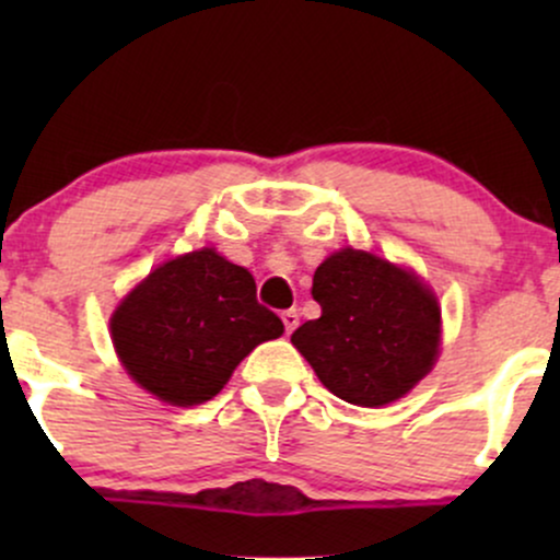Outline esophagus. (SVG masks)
I'll list each match as a JSON object with an SVG mask.
<instances>
[{
    "instance_id": "34e87169",
    "label": "esophagus",
    "mask_w": 560,
    "mask_h": 560,
    "mask_svg": "<svg viewBox=\"0 0 560 560\" xmlns=\"http://www.w3.org/2000/svg\"><path fill=\"white\" fill-rule=\"evenodd\" d=\"M281 320H284L287 334H292L294 329H298V324H300V313L294 311V307H289V311L281 313Z\"/></svg>"
}]
</instances>
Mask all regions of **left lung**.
<instances>
[{
  "instance_id": "left-lung-1",
  "label": "left lung",
  "mask_w": 560,
  "mask_h": 560,
  "mask_svg": "<svg viewBox=\"0 0 560 560\" xmlns=\"http://www.w3.org/2000/svg\"><path fill=\"white\" fill-rule=\"evenodd\" d=\"M316 320L292 334L331 395L361 408L400 400L440 355L442 311L408 268L345 247L313 273Z\"/></svg>"
}]
</instances>
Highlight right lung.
<instances>
[{
    "label": "right lung",
    "mask_w": 560,
    "mask_h": 560,
    "mask_svg": "<svg viewBox=\"0 0 560 560\" xmlns=\"http://www.w3.org/2000/svg\"><path fill=\"white\" fill-rule=\"evenodd\" d=\"M128 376L168 405L213 400L234 369L284 324L255 298V279L213 247L173 258L139 281L110 318Z\"/></svg>",
    "instance_id": "add662e5"
}]
</instances>
